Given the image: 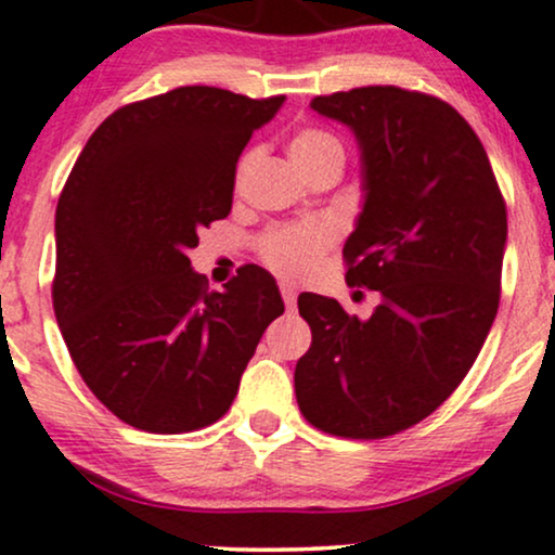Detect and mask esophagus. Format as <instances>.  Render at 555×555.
I'll return each instance as SVG.
<instances>
[{"instance_id": "esophagus-1", "label": "esophagus", "mask_w": 555, "mask_h": 555, "mask_svg": "<svg viewBox=\"0 0 555 555\" xmlns=\"http://www.w3.org/2000/svg\"><path fill=\"white\" fill-rule=\"evenodd\" d=\"M282 297H284V302H286V308H295V302H297V289L292 284H282Z\"/></svg>"}]
</instances>
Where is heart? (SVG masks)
<instances>
[{
  "instance_id": "obj_1",
  "label": "heart",
  "mask_w": 555,
  "mask_h": 555,
  "mask_svg": "<svg viewBox=\"0 0 555 555\" xmlns=\"http://www.w3.org/2000/svg\"><path fill=\"white\" fill-rule=\"evenodd\" d=\"M289 156L297 169L308 167L315 162H344V149L339 138H334L326 130H299L289 143ZM331 242L328 227L323 224H299L284 227L271 232L269 237L260 242L263 260L273 271L282 273L286 279H302L315 269L318 258L326 250Z\"/></svg>"
}]
</instances>
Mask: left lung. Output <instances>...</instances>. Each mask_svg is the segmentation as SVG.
<instances>
[{
  "label": "left lung",
  "mask_w": 555,
  "mask_h": 555,
  "mask_svg": "<svg viewBox=\"0 0 555 555\" xmlns=\"http://www.w3.org/2000/svg\"><path fill=\"white\" fill-rule=\"evenodd\" d=\"M310 109L358 140L347 284L380 302L358 318L299 295L313 344L295 367L297 404L334 436H393L436 412L480 354L499 310L506 206L480 138L441 99L367 86L315 95Z\"/></svg>",
  "instance_id": "8db88e82"
}]
</instances>
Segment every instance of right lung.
Masks as SVG:
<instances>
[{
  "label": "right lung",
  "instance_id": "obj_1",
  "mask_svg": "<svg viewBox=\"0 0 555 555\" xmlns=\"http://www.w3.org/2000/svg\"><path fill=\"white\" fill-rule=\"evenodd\" d=\"M284 101L175 88L106 117L69 171L54 315L86 386L132 428L175 436L216 423L284 313L260 266L206 292L188 258L197 229L232 211L240 154Z\"/></svg>",
  "mask_w": 555,
  "mask_h": 555
}]
</instances>
